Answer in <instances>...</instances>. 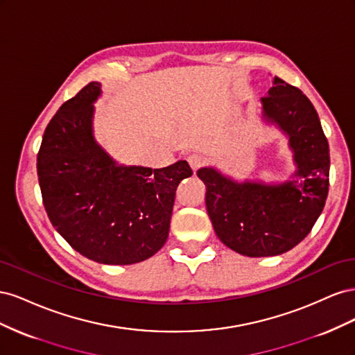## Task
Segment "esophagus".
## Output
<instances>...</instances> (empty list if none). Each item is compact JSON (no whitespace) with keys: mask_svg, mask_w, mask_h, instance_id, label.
Listing matches in <instances>:
<instances>
[{"mask_svg":"<svg viewBox=\"0 0 355 355\" xmlns=\"http://www.w3.org/2000/svg\"><path fill=\"white\" fill-rule=\"evenodd\" d=\"M188 163H189V166L192 167V170H198L202 164H204V157L202 155H200V154H191V155H188Z\"/></svg>","mask_w":355,"mask_h":355,"instance_id":"obj_1","label":"esophagus"}]
</instances>
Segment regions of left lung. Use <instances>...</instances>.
<instances>
[{
  "mask_svg": "<svg viewBox=\"0 0 355 355\" xmlns=\"http://www.w3.org/2000/svg\"><path fill=\"white\" fill-rule=\"evenodd\" d=\"M261 101L265 120L288 136L296 180L239 184L211 167L197 171L207 189L206 207L214 232L231 250L250 257L293 249L313 230L329 192V142L314 105L278 77Z\"/></svg>",
  "mask_w": 355,
  "mask_h": 355,
  "instance_id": "8db88e82",
  "label": "left lung"
}]
</instances>
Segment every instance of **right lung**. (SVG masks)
I'll return each mask as SVG.
<instances>
[{
  "label": "right lung",
  "instance_id": "1",
  "mask_svg": "<svg viewBox=\"0 0 355 355\" xmlns=\"http://www.w3.org/2000/svg\"><path fill=\"white\" fill-rule=\"evenodd\" d=\"M89 83L51 118L37 157L49 219L71 247L106 265H132L164 245L179 182L192 175L187 161L163 168L120 166L93 137Z\"/></svg>",
  "mask_w": 355,
  "mask_h": 355
}]
</instances>
